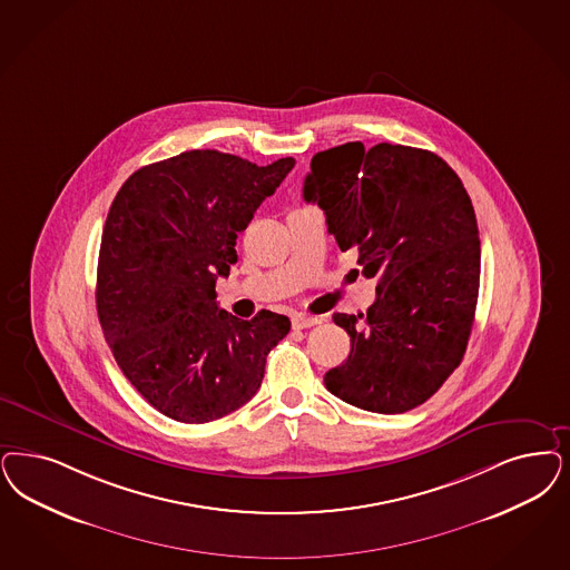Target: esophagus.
<instances>
[{
    "instance_id": "34e87169",
    "label": "esophagus",
    "mask_w": 570,
    "mask_h": 570,
    "mask_svg": "<svg viewBox=\"0 0 570 570\" xmlns=\"http://www.w3.org/2000/svg\"><path fill=\"white\" fill-rule=\"evenodd\" d=\"M315 324H320V320L314 315L296 314L293 315V326L296 331H303V328H312Z\"/></svg>"
}]
</instances>
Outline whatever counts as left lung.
<instances>
[{"instance_id":"1","label":"left lung","mask_w":570,"mask_h":570,"mask_svg":"<svg viewBox=\"0 0 570 570\" xmlns=\"http://www.w3.org/2000/svg\"><path fill=\"white\" fill-rule=\"evenodd\" d=\"M341 250L376 279L366 314H334L352 336L326 390L371 413H406L461 364L480 288V237L470 196L425 149L345 142L312 159L303 185Z\"/></svg>"}]
</instances>
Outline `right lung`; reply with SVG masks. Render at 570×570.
<instances>
[{
  "label": "right lung",
  "instance_id": "right-lung-1",
  "mask_svg": "<svg viewBox=\"0 0 570 570\" xmlns=\"http://www.w3.org/2000/svg\"><path fill=\"white\" fill-rule=\"evenodd\" d=\"M293 168V157L256 166L194 149L121 185L100 239L97 312L121 373L159 413L208 423L258 392L291 320H239L215 286L237 261V234Z\"/></svg>",
  "mask_w": 570,
  "mask_h": 570
}]
</instances>
